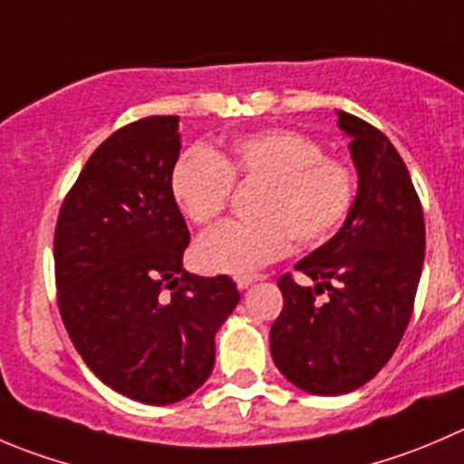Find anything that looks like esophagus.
Segmentation results:
<instances>
[{
	"mask_svg": "<svg viewBox=\"0 0 464 464\" xmlns=\"http://www.w3.org/2000/svg\"><path fill=\"white\" fill-rule=\"evenodd\" d=\"M260 274H245V276H236V285L240 287V290H246L249 285H254L256 281H260Z\"/></svg>",
	"mask_w": 464,
	"mask_h": 464,
	"instance_id": "esophagus-1",
	"label": "esophagus"
}]
</instances>
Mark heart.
I'll list each match as a JSON object with an SVG mask.
<instances>
[{
  "label": "heart",
  "mask_w": 464,
  "mask_h": 464,
  "mask_svg": "<svg viewBox=\"0 0 464 464\" xmlns=\"http://www.w3.org/2000/svg\"><path fill=\"white\" fill-rule=\"evenodd\" d=\"M233 177L265 183L256 208L260 219L224 222L199 237L195 260L210 274L256 272L281 258L292 236L299 245H319L344 224L356 201L353 169L326 159L317 140L285 129L236 138L227 156L192 147L174 163L169 188L190 222L208 224L227 208Z\"/></svg>",
  "instance_id": "b5f03b06"
}]
</instances>
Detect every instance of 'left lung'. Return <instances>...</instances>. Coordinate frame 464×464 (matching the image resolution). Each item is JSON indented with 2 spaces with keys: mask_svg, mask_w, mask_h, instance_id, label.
Segmentation results:
<instances>
[{
  "mask_svg": "<svg viewBox=\"0 0 464 464\" xmlns=\"http://www.w3.org/2000/svg\"><path fill=\"white\" fill-rule=\"evenodd\" d=\"M358 172L340 231L278 278L283 310L269 331L278 372L308 394L337 397L374 379L406 333L424 265V210L406 163L365 120L337 111ZM326 289L329 296L314 302Z\"/></svg>",
  "mask_w": 464,
  "mask_h": 464,
  "instance_id": "obj_1",
  "label": "left lung"
}]
</instances>
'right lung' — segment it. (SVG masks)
Wrapping results in <instances>:
<instances>
[{"label": "right lung", "instance_id": "right-lung-1", "mask_svg": "<svg viewBox=\"0 0 464 464\" xmlns=\"http://www.w3.org/2000/svg\"><path fill=\"white\" fill-rule=\"evenodd\" d=\"M179 151L177 115L112 133L67 192L53 236L58 310L72 344L102 383L150 406L206 383L215 333L240 301L224 274L183 269L190 233L169 188Z\"/></svg>", "mask_w": 464, "mask_h": 464}]
</instances>
